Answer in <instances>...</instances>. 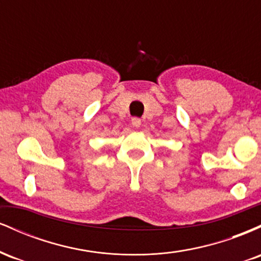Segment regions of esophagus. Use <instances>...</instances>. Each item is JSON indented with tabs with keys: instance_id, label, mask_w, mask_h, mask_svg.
I'll use <instances>...</instances> for the list:
<instances>
[{
	"instance_id": "34e87169",
	"label": "esophagus",
	"mask_w": 261,
	"mask_h": 261,
	"mask_svg": "<svg viewBox=\"0 0 261 261\" xmlns=\"http://www.w3.org/2000/svg\"><path fill=\"white\" fill-rule=\"evenodd\" d=\"M131 124H133L134 127H140V125H141V119H139V118H133V119H131Z\"/></svg>"
}]
</instances>
